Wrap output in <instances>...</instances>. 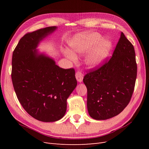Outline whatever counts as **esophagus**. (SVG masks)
I'll return each mask as SVG.
<instances>
[{
    "label": "esophagus",
    "mask_w": 149,
    "mask_h": 149,
    "mask_svg": "<svg viewBox=\"0 0 149 149\" xmlns=\"http://www.w3.org/2000/svg\"><path fill=\"white\" fill-rule=\"evenodd\" d=\"M75 76H76V79H77L78 82H81L82 81L83 79V74L81 72L78 71L76 73Z\"/></svg>",
    "instance_id": "obj_1"
}]
</instances>
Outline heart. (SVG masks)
Segmentation results:
<instances>
[{
	"label": "heart",
	"mask_w": 149,
	"mask_h": 149,
	"mask_svg": "<svg viewBox=\"0 0 149 149\" xmlns=\"http://www.w3.org/2000/svg\"><path fill=\"white\" fill-rule=\"evenodd\" d=\"M101 39V35L95 32L79 36L70 43L71 51L74 54L83 53L96 44L88 53L85 61L90 66H98L106 60L111 49V43L109 40ZM66 56L71 60L75 59V56L69 52L66 53Z\"/></svg>",
	"instance_id": "1"
}]
</instances>
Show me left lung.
I'll return each mask as SVG.
<instances>
[{
	"label": "left lung",
	"instance_id": "1",
	"mask_svg": "<svg viewBox=\"0 0 149 149\" xmlns=\"http://www.w3.org/2000/svg\"><path fill=\"white\" fill-rule=\"evenodd\" d=\"M137 71L133 45L121 32L110 59L90 69L84 76L89 116L96 120H105L120 114L132 97Z\"/></svg>",
	"mask_w": 149,
	"mask_h": 149
}]
</instances>
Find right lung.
<instances>
[{
    "instance_id": "obj_1",
    "label": "right lung",
    "mask_w": 149,
    "mask_h": 149,
    "mask_svg": "<svg viewBox=\"0 0 149 149\" xmlns=\"http://www.w3.org/2000/svg\"><path fill=\"white\" fill-rule=\"evenodd\" d=\"M56 26L26 33L13 50L12 80L17 97L33 118L55 122L65 114L66 100L77 85L74 68L63 69L35 49Z\"/></svg>"
}]
</instances>
